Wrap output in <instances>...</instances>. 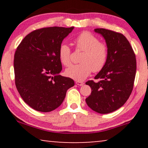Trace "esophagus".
Returning a JSON list of instances; mask_svg holds the SVG:
<instances>
[{
    "mask_svg": "<svg viewBox=\"0 0 148 148\" xmlns=\"http://www.w3.org/2000/svg\"><path fill=\"white\" fill-rule=\"evenodd\" d=\"M75 84H76L77 85H78V86H83V85L84 84V83L83 82H79V81H77V82H75Z\"/></svg>",
    "mask_w": 148,
    "mask_h": 148,
    "instance_id": "1",
    "label": "esophagus"
}]
</instances>
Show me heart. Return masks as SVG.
Masks as SVG:
<instances>
[{
	"instance_id": "heart-1",
	"label": "heart",
	"mask_w": 148,
	"mask_h": 148,
	"mask_svg": "<svg viewBox=\"0 0 148 148\" xmlns=\"http://www.w3.org/2000/svg\"><path fill=\"white\" fill-rule=\"evenodd\" d=\"M76 50H83L81 63L71 66L66 70V75L77 81H82L93 71L99 72L106 65L108 56L107 46L100 42L98 38L90 32H83L74 39ZM58 56L65 66L71 64V50L66 44H62L58 49Z\"/></svg>"
}]
</instances>
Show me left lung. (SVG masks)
Masks as SVG:
<instances>
[{"label": "left lung", "mask_w": 148, "mask_h": 148, "mask_svg": "<svg viewBox=\"0 0 148 148\" xmlns=\"http://www.w3.org/2000/svg\"><path fill=\"white\" fill-rule=\"evenodd\" d=\"M106 40L108 56L106 65L88 81L92 93L86 99L88 106L100 114L114 112L123 106L132 92L136 73V58L128 40L122 34L104 28L95 29Z\"/></svg>", "instance_id": "8db88e82"}]
</instances>
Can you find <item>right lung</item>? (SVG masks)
<instances>
[{
    "mask_svg": "<svg viewBox=\"0 0 148 148\" xmlns=\"http://www.w3.org/2000/svg\"><path fill=\"white\" fill-rule=\"evenodd\" d=\"M74 27H49L27 34L14 56L16 88L26 104L48 112L63 102L66 91L75 85L69 77L58 75L62 64L58 49Z\"/></svg>",
    "mask_w": 148,
    "mask_h": 148,
    "instance_id": "1",
    "label": "right lung"
}]
</instances>
